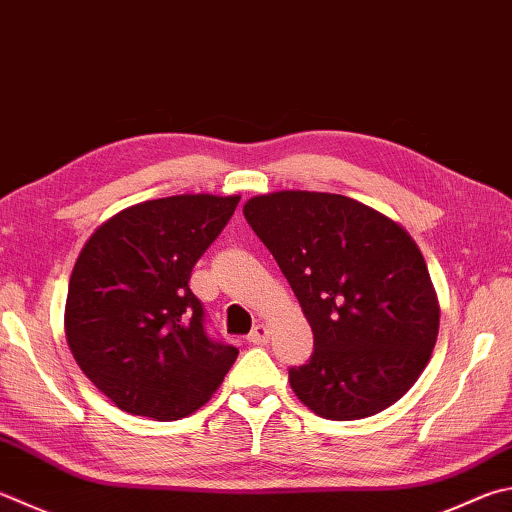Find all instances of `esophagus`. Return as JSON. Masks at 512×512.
Segmentation results:
<instances>
[{"label":"esophagus","instance_id":"obj_1","mask_svg":"<svg viewBox=\"0 0 512 512\" xmlns=\"http://www.w3.org/2000/svg\"><path fill=\"white\" fill-rule=\"evenodd\" d=\"M268 333H271V331H268L266 324L257 322L255 327H253V331L248 333L246 340L250 342V345H266V342H268Z\"/></svg>","mask_w":512,"mask_h":512}]
</instances>
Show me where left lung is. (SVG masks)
<instances>
[{"instance_id":"1","label":"left lung","mask_w":512,"mask_h":512,"mask_svg":"<svg viewBox=\"0 0 512 512\" xmlns=\"http://www.w3.org/2000/svg\"><path fill=\"white\" fill-rule=\"evenodd\" d=\"M244 217L313 331L311 360L288 371L295 396L331 421L374 416L403 398L432 356L441 315L410 232L329 192L259 194Z\"/></svg>"}]
</instances>
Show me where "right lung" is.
Instances as JSON below:
<instances>
[{"label": "right lung", "instance_id": "obj_1", "mask_svg": "<svg viewBox=\"0 0 512 512\" xmlns=\"http://www.w3.org/2000/svg\"><path fill=\"white\" fill-rule=\"evenodd\" d=\"M239 194L136 203L98 226L73 266L64 333L91 383L127 414L176 421L197 412L237 360L212 340L190 291L199 257Z\"/></svg>", "mask_w": 512, "mask_h": 512}]
</instances>
